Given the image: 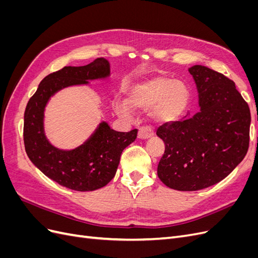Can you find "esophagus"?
Returning a JSON list of instances; mask_svg holds the SVG:
<instances>
[{
    "instance_id": "1",
    "label": "esophagus",
    "mask_w": 258,
    "mask_h": 258,
    "mask_svg": "<svg viewBox=\"0 0 258 258\" xmlns=\"http://www.w3.org/2000/svg\"><path fill=\"white\" fill-rule=\"evenodd\" d=\"M154 136V131L148 128V127H142L140 128L139 130V134H138V138L140 140H146V139H150Z\"/></svg>"
}]
</instances>
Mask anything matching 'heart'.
I'll return each instance as SVG.
<instances>
[{"mask_svg": "<svg viewBox=\"0 0 258 258\" xmlns=\"http://www.w3.org/2000/svg\"><path fill=\"white\" fill-rule=\"evenodd\" d=\"M190 92L187 86L168 77H154L135 86L128 95L127 103L115 106L120 116L130 117L132 110L150 111L155 120L169 122L179 118L188 106Z\"/></svg>", "mask_w": 258, "mask_h": 258, "instance_id": "b5f03b06", "label": "heart"}]
</instances>
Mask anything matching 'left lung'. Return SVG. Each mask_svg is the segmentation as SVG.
<instances>
[{"label":"left lung","instance_id":"8db88e82","mask_svg":"<svg viewBox=\"0 0 258 258\" xmlns=\"http://www.w3.org/2000/svg\"><path fill=\"white\" fill-rule=\"evenodd\" d=\"M196 84L200 111L165 123L157 174L172 189L194 191L221 182L243 160L249 142L251 113L231 80L204 66L188 69Z\"/></svg>","mask_w":258,"mask_h":258}]
</instances>
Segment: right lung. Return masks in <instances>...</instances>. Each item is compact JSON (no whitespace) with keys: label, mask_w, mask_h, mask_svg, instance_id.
Segmentation results:
<instances>
[{"label":"right lung","mask_w":258,"mask_h":258,"mask_svg":"<svg viewBox=\"0 0 258 258\" xmlns=\"http://www.w3.org/2000/svg\"><path fill=\"white\" fill-rule=\"evenodd\" d=\"M110 75V62L104 58L84 67H64L46 76L27 104L23 141L28 157L46 176L67 188L92 191L105 186L116 173L122 151L135 142L138 130L118 132L102 121L82 145L70 151L60 150L45 136V107L62 89L88 85Z\"/></svg>","instance_id":"right-lung-1"}]
</instances>
